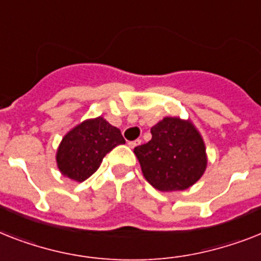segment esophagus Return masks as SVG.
I'll use <instances>...</instances> for the list:
<instances>
[{
	"mask_svg": "<svg viewBox=\"0 0 261 261\" xmlns=\"http://www.w3.org/2000/svg\"><path fill=\"white\" fill-rule=\"evenodd\" d=\"M141 139H135V141H131L128 142V146H130L131 149H134V147H137V146L141 145Z\"/></svg>",
	"mask_w": 261,
	"mask_h": 261,
	"instance_id": "obj_1",
	"label": "esophagus"
}]
</instances>
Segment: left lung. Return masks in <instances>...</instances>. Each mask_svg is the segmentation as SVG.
I'll return each mask as SVG.
<instances>
[{
	"label": "left lung",
	"instance_id": "obj_1",
	"mask_svg": "<svg viewBox=\"0 0 261 261\" xmlns=\"http://www.w3.org/2000/svg\"><path fill=\"white\" fill-rule=\"evenodd\" d=\"M151 139L135 147L146 181L161 192L193 186L206 170L207 156L200 131L189 119L166 116L151 127Z\"/></svg>",
	"mask_w": 261,
	"mask_h": 261
}]
</instances>
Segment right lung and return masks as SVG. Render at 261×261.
I'll return each instance as SVG.
<instances>
[{
    "label": "right lung",
    "mask_w": 261,
    "mask_h": 261,
    "mask_svg": "<svg viewBox=\"0 0 261 261\" xmlns=\"http://www.w3.org/2000/svg\"><path fill=\"white\" fill-rule=\"evenodd\" d=\"M124 142L119 128L105 118L87 119L61 139L56 152L57 167L69 179L86 181L99 169L106 154Z\"/></svg>",
    "instance_id": "1"
}]
</instances>
